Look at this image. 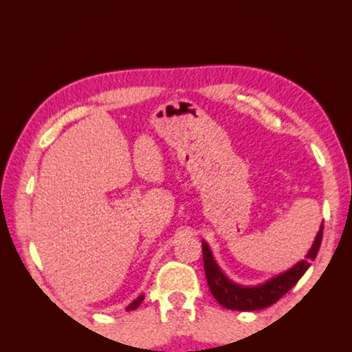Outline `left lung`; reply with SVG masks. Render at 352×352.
Listing matches in <instances>:
<instances>
[{"instance_id": "obj_1", "label": "left lung", "mask_w": 352, "mask_h": 352, "mask_svg": "<svg viewBox=\"0 0 352 352\" xmlns=\"http://www.w3.org/2000/svg\"><path fill=\"white\" fill-rule=\"evenodd\" d=\"M322 235L323 224H320V229L318 232V235H316L314 243L311 245V249L308 250L305 259L299 261V263L293 265L290 270L268 279L264 284L253 287L239 285L236 282L227 278L226 273L217 264L215 258H213L209 244L203 241L204 272L212 296L218 300V304H221L224 308L236 309V311H256V309H263L273 305L274 302H278L288 290H292V288L298 284V280L304 276L308 267L311 265V261H314V258L318 256L319 247L322 243Z\"/></svg>"}]
</instances>
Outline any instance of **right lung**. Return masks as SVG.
Masks as SVG:
<instances>
[{"instance_id":"1","label":"right lung","mask_w":352,"mask_h":352,"mask_svg":"<svg viewBox=\"0 0 352 352\" xmlns=\"http://www.w3.org/2000/svg\"><path fill=\"white\" fill-rule=\"evenodd\" d=\"M143 299H144V294H140L139 298H137L135 300L131 302V304L126 307V311H133V309L139 308V307H140V304H142V302H143Z\"/></svg>"}]
</instances>
